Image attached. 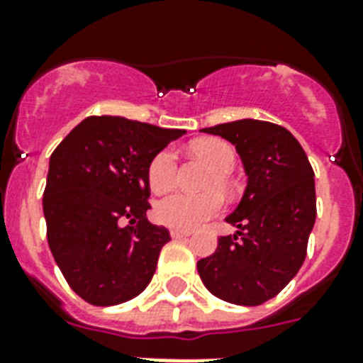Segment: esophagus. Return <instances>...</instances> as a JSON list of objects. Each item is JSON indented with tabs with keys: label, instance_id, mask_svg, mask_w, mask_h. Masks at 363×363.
Returning a JSON list of instances; mask_svg holds the SVG:
<instances>
[{
	"label": "esophagus",
	"instance_id": "obj_1",
	"mask_svg": "<svg viewBox=\"0 0 363 363\" xmlns=\"http://www.w3.org/2000/svg\"><path fill=\"white\" fill-rule=\"evenodd\" d=\"M192 232H188V230H171V238L173 239H184V238H190Z\"/></svg>",
	"mask_w": 363,
	"mask_h": 363
}]
</instances>
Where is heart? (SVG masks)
Masks as SVG:
<instances>
[{"instance_id": "b5f03b06", "label": "heart", "mask_w": 363, "mask_h": 363, "mask_svg": "<svg viewBox=\"0 0 363 363\" xmlns=\"http://www.w3.org/2000/svg\"><path fill=\"white\" fill-rule=\"evenodd\" d=\"M192 152L205 160L215 169L213 182L218 186H226L228 173L235 167V150L226 141L220 139H203L194 143ZM177 152L173 148H162L154 154L147 169L148 186L154 194H165L175 186L177 182ZM222 211V199L218 194H182L177 192L162 199L154 215L160 224L175 230H196L203 226L205 222L215 218Z\"/></svg>"}]
</instances>
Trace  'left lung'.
<instances>
[{
  "instance_id": "8db88e82",
  "label": "left lung",
  "mask_w": 363,
  "mask_h": 363,
  "mask_svg": "<svg viewBox=\"0 0 363 363\" xmlns=\"http://www.w3.org/2000/svg\"><path fill=\"white\" fill-rule=\"evenodd\" d=\"M201 131L235 145L248 182L226 218L238 232L218 239L215 254L198 262V273L216 298L262 305L292 281L307 256L316 218L315 171L298 139L273 122L245 118Z\"/></svg>"
}]
</instances>
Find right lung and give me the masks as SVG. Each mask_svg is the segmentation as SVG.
<instances>
[{
  "mask_svg": "<svg viewBox=\"0 0 363 363\" xmlns=\"http://www.w3.org/2000/svg\"><path fill=\"white\" fill-rule=\"evenodd\" d=\"M182 133L122 116H88L50 156L43 194L48 247L88 303H124L152 281L171 238L147 220V169Z\"/></svg>",
  "mask_w": 363,
  "mask_h": 363,
  "instance_id": "1",
  "label": "right lung"
}]
</instances>
